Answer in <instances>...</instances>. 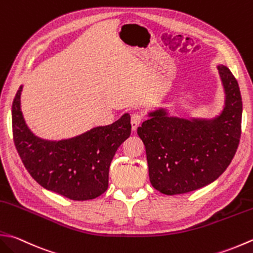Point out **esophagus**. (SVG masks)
<instances>
[{
	"instance_id": "esophagus-1",
	"label": "esophagus",
	"mask_w": 253,
	"mask_h": 253,
	"mask_svg": "<svg viewBox=\"0 0 253 253\" xmlns=\"http://www.w3.org/2000/svg\"><path fill=\"white\" fill-rule=\"evenodd\" d=\"M142 122V115L139 113H133L131 115V120H130V124H131V129L133 131L137 130L138 126L140 125Z\"/></svg>"
}]
</instances>
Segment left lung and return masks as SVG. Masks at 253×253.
<instances>
[{
	"label": "left lung",
	"mask_w": 253,
	"mask_h": 253,
	"mask_svg": "<svg viewBox=\"0 0 253 253\" xmlns=\"http://www.w3.org/2000/svg\"><path fill=\"white\" fill-rule=\"evenodd\" d=\"M217 69L226 95L220 115L212 120H184L160 108L149 113L138 127L150 182L163 194H183L211 184L235 157L241 135L240 88L228 68Z\"/></svg>",
	"instance_id": "left-lung-1"
}]
</instances>
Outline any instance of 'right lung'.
Returning a JSON list of instances; mask_svg holds the SVG:
<instances>
[{"mask_svg": "<svg viewBox=\"0 0 253 253\" xmlns=\"http://www.w3.org/2000/svg\"><path fill=\"white\" fill-rule=\"evenodd\" d=\"M21 85L13 101V138L29 174L46 190L73 201L93 200L108 187V171L122 143L130 135L129 114L107 126L59 141L35 136L21 110Z\"/></svg>", "mask_w": 253, "mask_h": 253, "instance_id": "right-lung-1", "label": "right lung"}]
</instances>
